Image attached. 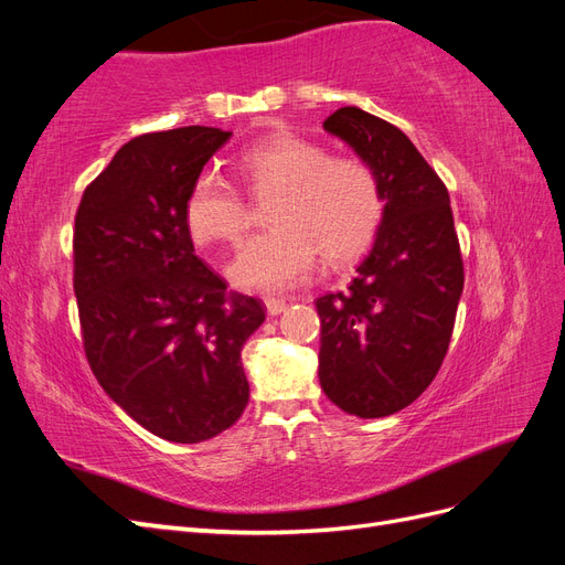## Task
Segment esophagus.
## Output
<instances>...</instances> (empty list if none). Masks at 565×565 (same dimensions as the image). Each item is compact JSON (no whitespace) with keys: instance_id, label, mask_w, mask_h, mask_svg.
<instances>
[{"instance_id":"esophagus-1","label":"esophagus","mask_w":565,"mask_h":565,"mask_svg":"<svg viewBox=\"0 0 565 565\" xmlns=\"http://www.w3.org/2000/svg\"><path fill=\"white\" fill-rule=\"evenodd\" d=\"M264 303H266L268 316H278V313H282L287 309V301L285 299H276V297L264 299Z\"/></svg>"}]
</instances>
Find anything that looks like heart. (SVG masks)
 Listing matches in <instances>:
<instances>
[{
	"label": "heart",
	"mask_w": 565,
	"mask_h": 565,
	"mask_svg": "<svg viewBox=\"0 0 565 565\" xmlns=\"http://www.w3.org/2000/svg\"><path fill=\"white\" fill-rule=\"evenodd\" d=\"M252 191L278 188L270 228L249 237L228 276L243 289L278 292L313 273L320 254L347 264L374 241L384 195L374 169L351 156H330L318 141L292 131L262 136L235 162ZM183 221L198 245L237 243L247 231L243 193L216 172H200L183 200Z\"/></svg>",
	"instance_id": "heart-1"
}]
</instances>
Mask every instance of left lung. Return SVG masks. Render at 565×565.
Listing matches in <instances>:
<instances>
[{
  "mask_svg": "<svg viewBox=\"0 0 565 565\" xmlns=\"http://www.w3.org/2000/svg\"><path fill=\"white\" fill-rule=\"evenodd\" d=\"M322 127L374 169L384 216L349 289L316 299L318 377L344 413L386 417L422 396L450 347L465 287L450 195L386 119L347 106Z\"/></svg>",
  "mask_w": 565,
  "mask_h": 565,
  "instance_id": "obj_1",
  "label": "left lung"
}]
</instances>
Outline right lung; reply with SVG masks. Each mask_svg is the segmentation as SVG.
<instances>
[{"instance_id": "right-lung-1", "label": "right lung", "mask_w": 565, "mask_h": 565, "mask_svg": "<svg viewBox=\"0 0 565 565\" xmlns=\"http://www.w3.org/2000/svg\"><path fill=\"white\" fill-rule=\"evenodd\" d=\"M231 131L181 127L136 136L84 191L73 259L82 344L108 396L164 440L200 443L241 419V351L266 320L195 256L188 185Z\"/></svg>"}]
</instances>
